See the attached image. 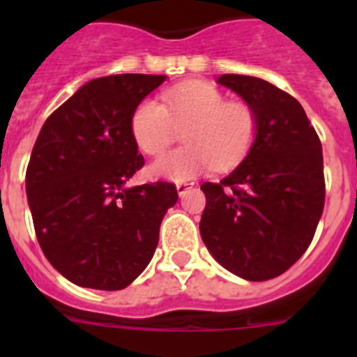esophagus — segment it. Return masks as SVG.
<instances>
[{
    "label": "esophagus",
    "mask_w": 357,
    "mask_h": 357,
    "mask_svg": "<svg viewBox=\"0 0 357 357\" xmlns=\"http://www.w3.org/2000/svg\"><path fill=\"white\" fill-rule=\"evenodd\" d=\"M191 188H193V184H189V182H178V184H176V191H178L181 197H184L188 191H191Z\"/></svg>",
    "instance_id": "esophagus-1"
}]
</instances>
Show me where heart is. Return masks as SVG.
I'll use <instances>...</instances> for the list:
<instances>
[{
    "label": "heart",
    "mask_w": 357,
    "mask_h": 357,
    "mask_svg": "<svg viewBox=\"0 0 357 357\" xmlns=\"http://www.w3.org/2000/svg\"><path fill=\"white\" fill-rule=\"evenodd\" d=\"M162 101L146 98L130 116L134 143L146 155H160L184 128V146L169 151L150 166L157 178L185 182L207 169L229 172L250 153L259 118L247 102L227 96L206 82L176 85Z\"/></svg>",
    "instance_id": "obj_1"
}]
</instances>
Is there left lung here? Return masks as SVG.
<instances>
[{"label":"left lung","mask_w":357,"mask_h":357,"mask_svg":"<svg viewBox=\"0 0 357 357\" xmlns=\"http://www.w3.org/2000/svg\"><path fill=\"white\" fill-rule=\"evenodd\" d=\"M250 103L259 132L250 153L220 182H204L200 234L214 259L247 280L284 273L313 241L326 204L317 130L291 94L247 75H222Z\"/></svg>","instance_id":"left-lung-1"}]
</instances>
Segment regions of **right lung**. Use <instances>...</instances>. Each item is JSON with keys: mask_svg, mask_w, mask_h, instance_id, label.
<instances>
[{"mask_svg": "<svg viewBox=\"0 0 357 357\" xmlns=\"http://www.w3.org/2000/svg\"><path fill=\"white\" fill-rule=\"evenodd\" d=\"M164 75L91 80L52 112L31 150L26 195L37 241L77 286L127 288L159 243L164 214L178 200L172 182L127 189L144 166L130 116Z\"/></svg>", "mask_w": 357, "mask_h": 357, "instance_id": "add662e5", "label": "right lung"}]
</instances>
